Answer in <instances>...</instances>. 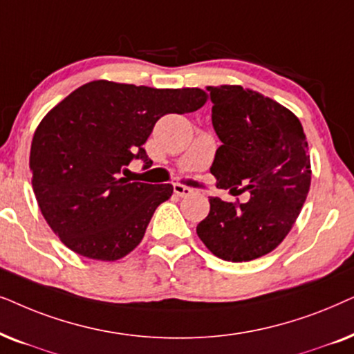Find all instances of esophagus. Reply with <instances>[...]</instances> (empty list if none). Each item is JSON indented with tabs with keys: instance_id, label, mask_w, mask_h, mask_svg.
Wrapping results in <instances>:
<instances>
[{
	"instance_id": "34e87169",
	"label": "esophagus",
	"mask_w": 354,
	"mask_h": 354,
	"mask_svg": "<svg viewBox=\"0 0 354 354\" xmlns=\"http://www.w3.org/2000/svg\"><path fill=\"white\" fill-rule=\"evenodd\" d=\"M173 191H174V194L180 196V197L189 196L191 192H192L191 187H187V186H185V185H174V186H173Z\"/></svg>"
}]
</instances>
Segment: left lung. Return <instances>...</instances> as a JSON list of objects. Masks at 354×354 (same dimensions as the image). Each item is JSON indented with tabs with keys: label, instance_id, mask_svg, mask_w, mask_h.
Segmentation results:
<instances>
[{
	"label": "left lung",
	"instance_id": "1",
	"mask_svg": "<svg viewBox=\"0 0 354 354\" xmlns=\"http://www.w3.org/2000/svg\"><path fill=\"white\" fill-rule=\"evenodd\" d=\"M212 122L221 145L210 173L216 186H244L248 202L210 197L197 225L214 256L248 262L272 252L291 232L310 186V158L298 116L252 88L207 87Z\"/></svg>",
	"mask_w": 354,
	"mask_h": 354
}]
</instances>
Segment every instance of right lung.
Instances as JSON below:
<instances>
[{
	"label": "right lung",
	"instance_id": "add662e5",
	"mask_svg": "<svg viewBox=\"0 0 354 354\" xmlns=\"http://www.w3.org/2000/svg\"><path fill=\"white\" fill-rule=\"evenodd\" d=\"M202 88H152L92 81L44 116L30 145L32 187L41 215L64 246L111 262L142 241L171 185L129 183L118 174L134 158L152 165L142 145L168 113L205 105Z\"/></svg>",
	"mask_w": 354,
	"mask_h": 354
}]
</instances>
